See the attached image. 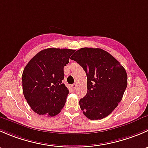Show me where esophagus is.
Returning <instances> with one entry per match:
<instances>
[{
	"mask_svg": "<svg viewBox=\"0 0 148 148\" xmlns=\"http://www.w3.org/2000/svg\"><path fill=\"white\" fill-rule=\"evenodd\" d=\"M71 86H72V88H73V89H74V90H75V89H77V85L76 84H73L71 85Z\"/></svg>",
	"mask_w": 148,
	"mask_h": 148,
	"instance_id": "esophagus-1",
	"label": "esophagus"
}]
</instances>
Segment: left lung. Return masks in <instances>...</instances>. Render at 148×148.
I'll return each mask as SVG.
<instances>
[{
    "label": "left lung",
    "mask_w": 148,
    "mask_h": 148,
    "mask_svg": "<svg viewBox=\"0 0 148 148\" xmlns=\"http://www.w3.org/2000/svg\"><path fill=\"white\" fill-rule=\"evenodd\" d=\"M84 70L87 92L79 100L83 114L89 120H101L121 102L127 85L125 68L102 49L82 48L71 57Z\"/></svg>",
    "instance_id": "8db88e82"
}]
</instances>
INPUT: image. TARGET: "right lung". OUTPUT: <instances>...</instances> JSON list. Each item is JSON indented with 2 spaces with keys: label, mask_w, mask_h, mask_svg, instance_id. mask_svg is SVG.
I'll use <instances>...</instances> for the list:
<instances>
[{
  "label": "right lung",
  "mask_w": 148,
  "mask_h": 148,
  "mask_svg": "<svg viewBox=\"0 0 148 148\" xmlns=\"http://www.w3.org/2000/svg\"><path fill=\"white\" fill-rule=\"evenodd\" d=\"M74 51L44 49L25 66L22 74L23 95L31 110L39 115L53 117L63 109L69 92L62 82L64 67Z\"/></svg>",
  "instance_id": "add662e5"
}]
</instances>
